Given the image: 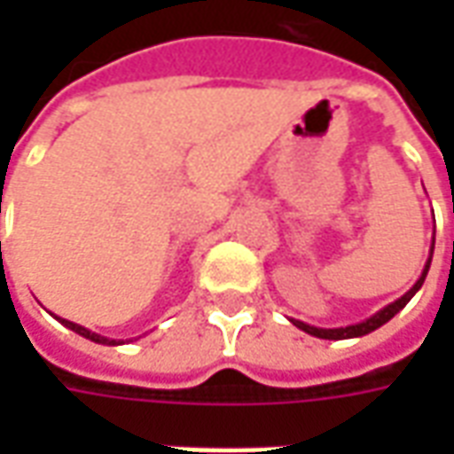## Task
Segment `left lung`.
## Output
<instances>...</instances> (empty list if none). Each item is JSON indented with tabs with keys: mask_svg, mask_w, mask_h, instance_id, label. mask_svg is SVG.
Segmentation results:
<instances>
[{
	"mask_svg": "<svg viewBox=\"0 0 454 454\" xmlns=\"http://www.w3.org/2000/svg\"><path fill=\"white\" fill-rule=\"evenodd\" d=\"M433 246H435V240H433ZM433 246H430V257H428V262H426V267H423V272H420L419 282L411 286L409 292L401 296V299H396L394 304L384 306L381 311H377V314L370 316V318H364L362 324L345 325V328H316V325H309V324H304V321H294V318H292V324H294L296 328H301L304 333L316 335V338H324V340H345V338H360V335H367V333H372V331H377L380 325H384L387 321H391L394 316L399 314L401 309L409 304L411 299H413V294H416L420 286H423V282H426V275H428V270H430V260H433Z\"/></svg>",
	"mask_w": 454,
	"mask_h": 454,
	"instance_id": "left-lung-1",
	"label": "left lung"
}]
</instances>
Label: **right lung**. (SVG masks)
<instances>
[{
	"label": "right lung",
	"instance_id": "add662e5",
	"mask_svg": "<svg viewBox=\"0 0 454 454\" xmlns=\"http://www.w3.org/2000/svg\"><path fill=\"white\" fill-rule=\"evenodd\" d=\"M55 318H58V316H55ZM58 321H60V324H63V325H67V328H70V331H74V333H80V335H82V338H87V340L102 342V345H119V342H116V340H109V338H104V335L92 333V331H87L84 325H77V324H73V321H65V318H58Z\"/></svg>",
	"mask_w": 454,
	"mask_h": 454
}]
</instances>
